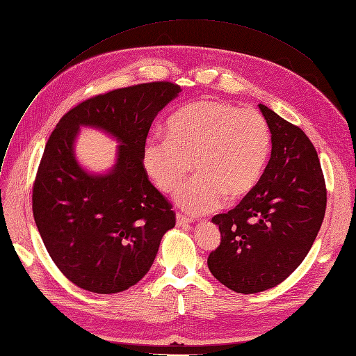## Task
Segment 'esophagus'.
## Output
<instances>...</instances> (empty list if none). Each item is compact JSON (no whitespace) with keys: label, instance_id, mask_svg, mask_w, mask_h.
I'll list each match as a JSON object with an SVG mask.
<instances>
[{"label":"esophagus","instance_id":"1","mask_svg":"<svg viewBox=\"0 0 356 356\" xmlns=\"http://www.w3.org/2000/svg\"><path fill=\"white\" fill-rule=\"evenodd\" d=\"M188 224H191V218L182 215V213H177V225L178 227H186Z\"/></svg>","mask_w":356,"mask_h":356}]
</instances>
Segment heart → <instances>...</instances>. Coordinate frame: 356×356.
Masks as SVG:
<instances>
[{"instance_id": "heart-1", "label": "heart", "mask_w": 356, "mask_h": 356, "mask_svg": "<svg viewBox=\"0 0 356 356\" xmlns=\"http://www.w3.org/2000/svg\"><path fill=\"white\" fill-rule=\"evenodd\" d=\"M169 136L145 141L143 166L159 190L172 193L193 168L197 175L182 184L177 203L194 215L250 193L264 175L273 138L266 119L253 108L222 102H195L170 118Z\"/></svg>"}]
</instances>
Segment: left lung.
I'll list each match as a JSON object with an SVG mask.
<instances>
[{
  "label": "left lung",
  "instance_id": "8db88e82",
  "mask_svg": "<svg viewBox=\"0 0 356 356\" xmlns=\"http://www.w3.org/2000/svg\"><path fill=\"white\" fill-rule=\"evenodd\" d=\"M273 138L257 186L227 213L212 218L220 243L207 257L213 277L243 295L278 286L311 250L321 228L327 188L306 134L259 104Z\"/></svg>",
  "mask_w": 356,
  "mask_h": 356
}]
</instances>
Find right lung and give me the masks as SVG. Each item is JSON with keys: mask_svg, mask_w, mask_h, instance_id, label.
<instances>
[{"mask_svg": "<svg viewBox=\"0 0 356 356\" xmlns=\"http://www.w3.org/2000/svg\"><path fill=\"white\" fill-rule=\"evenodd\" d=\"M179 91L177 83L157 81L99 94L70 108L48 138L32 212L48 254L75 286L112 295L137 284L175 227L172 204L143 166V149L156 115ZM81 124L121 143L108 175L90 176L77 165L72 141Z\"/></svg>", "mask_w": 356, "mask_h": 356, "instance_id": "1", "label": "right lung"}]
</instances>
